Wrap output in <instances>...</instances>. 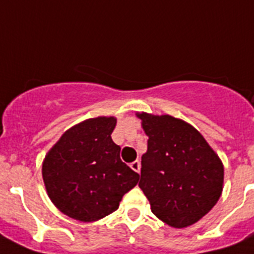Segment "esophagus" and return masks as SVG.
<instances>
[{
  "label": "esophagus",
  "instance_id": "obj_1",
  "mask_svg": "<svg viewBox=\"0 0 254 254\" xmlns=\"http://www.w3.org/2000/svg\"><path fill=\"white\" fill-rule=\"evenodd\" d=\"M130 167H131V170H134L135 173H139V171H140V162H139V161H134V162H131V164H130Z\"/></svg>",
  "mask_w": 254,
  "mask_h": 254
}]
</instances>
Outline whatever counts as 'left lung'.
Here are the masks:
<instances>
[{"instance_id": "1", "label": "left lung", "mask_w": 254, "mask_h": 254, "mask_svg": "<svg viewBox=\"0 0 254 254\" xmlns=\"http://www.w3.org/2000/svg\"><path fill=\"white\" fill-rule=\"evenodd\" d=\"M148 136L139 188L156 217L171 228L199 221L217 203L224 165L193 125L170 115L136 112Z\"/></svg>"}]
</instances>
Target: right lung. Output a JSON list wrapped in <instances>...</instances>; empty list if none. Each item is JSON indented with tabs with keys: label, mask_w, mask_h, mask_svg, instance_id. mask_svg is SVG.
Segmentation results:
<instances>
[{
	"label": "right lung",
	"mask_w": 254,
	"mask_h": 254,
	"mask_svg": "<svg viewBox=\"0 0 254 254\" xmlns=\"http://www.w3.org/2000/svg\"><path fill=\"white\" fill-rule=\"evenodd\" d=\"M114 116L87 119L67 129L47 152L42 176L51 202L64 215L81 222L103 219L139 180L120 160L112 142Z\"/></svg>",
	"instance_id": "add662e5"
}]
</instances>
